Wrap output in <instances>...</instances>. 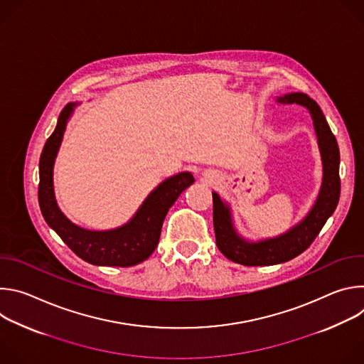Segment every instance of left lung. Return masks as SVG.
Masks as SVG:
<instances>
[{
	"label": "left lung",
	"mask_w": 364,
	"mask_h": 364,
	"mask_svg": "<svg viewBox=\"0 0 364 364\" xmlns=\"http://www.w3.org/2000/svg\"><path fill=\"white\" fill-rule=\"evenodd\" d=\"M279 103H298L305 107L314 121L321 151L324 177L320 196L308 216L285 235L257 243L242 239L233 229L229 207L213 193V226L216 245L230 261L245 267L277 265L294 259L314 242L327 219L334 213L340 198V151L318 103L308 95L295 92L278 97Z\"/></svg>",
	"instance_id": "1"
}]
</instances>
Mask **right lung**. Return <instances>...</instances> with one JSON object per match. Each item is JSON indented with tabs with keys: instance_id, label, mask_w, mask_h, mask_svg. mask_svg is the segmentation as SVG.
I'll return each instance as SVG.
<instances>
[{
	"instance_id": "add662e5",
	"label": "right lung",
	"mask_w": 364,
	"mask_h": 364,
	"mask_svg": "<svg viewBox=\"0 0 364 364\" xmlns=\"http://www.w3.org/2000/svg\"><path fill=\"white\" fill-rule=\"evenodd\" d=\"M75 103H68L59 115L55 132L44 144L40 157L38 204L47 225L83 261L97 267H132L154 252L160 240L163 222L170 207L194 183L190 173L163 181L142 203L135 216L122 228L105 232L86 230L73 225L58 207L53 190V166Z\"/></svg>"
}]
</instances>
